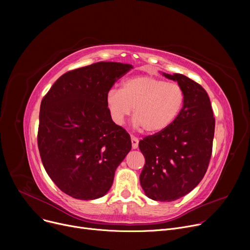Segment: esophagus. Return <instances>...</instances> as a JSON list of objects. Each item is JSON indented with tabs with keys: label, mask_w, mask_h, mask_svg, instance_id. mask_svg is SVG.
<instances>
[{
	"label": "esophagus",
	"mask_w": 250,
	"mask_h": 250,
	"mask_svg": "<svg viewBox=\"0 0 250 250\" xmlns=\"http://www.w3.org/2000/svg\"><path fill=\"white\" fill-rule=\"evenodd\" d=\"M132 147L133 149H137L139 147V139L132 137Z\"/></svg>",
	"instance_id": "34e87169"
}]
</instances>
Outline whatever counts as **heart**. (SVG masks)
Listing matches in <instances>:
<instances>
[{
	"instance_id": "b5f03b06",
	"label": "heart",
	"mask_w": 250,
	"mask_h": 250,
	"mask_svg": "<svg viewBox=\"0 0 250 250\" xmlns=\"http://www.w3.org/2000/svg\"><path fill=\"white\" fill-rule=\"evenodd\" d=\"M185 98V91L177 83L151 75H138L125 79L120 90H109L105 102L116 125H122L134 107L136 125L148 134H156L175 121Z\"/></svg>"
}]
</instances>
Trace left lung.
Listing matches in <instances>:
<instances>
[{"mask_svg":"<svg viewBox=\"0 0 250 250\" xmlns=\"http://www.w3.org/2000/svg\"><path fill=\"white\" fill-rule=\"evenodd\" d=\"M163 75L182 87L185 104L167 128L139 142L145 157L140 182L148 198L172 202L190 192L204 178L212 156L215 117L200 84L181 74Z\"/></svg>","mask_w":250,"mask_h":250,"instance_id":"obj_1","label":"left lung"}]
</instances>
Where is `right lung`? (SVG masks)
Segmentation results:
<instances>
[{"label": "right lung", "mask_w": 250, "mask_h": 250, "mask_svg": "<svg viewBox=\"0 0 250 250\" xmlns=\"http://www.w3.org/2000/svg\"><path fill=\"white\" fill-rule=\"evenodd\" d=\"M132 64L99 62L61 76L43 97L37 145L46 173L78 200H95L112 186L132 142L111 120L107 92Z\"/></svg>", "instance_id": "add662e5"}]
</instances>
